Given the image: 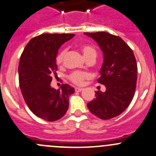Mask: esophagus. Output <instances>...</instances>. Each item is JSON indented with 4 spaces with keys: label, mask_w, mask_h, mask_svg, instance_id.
<instances>
[{
    "label": "esophagus",
    "mask_w": 156,
    "mask_h": 156,
    "mask_svg": "<svg viewBox=\"0 0 156 156\" xmlns=\"http://www.w3.org/2000/svg\"><path fill=\"white\" fill-rule=\"evenodd\" d=\"M75 92H81L83 90V89L82 88H80V87H75Z\"/></svg>",
    "instance_id": "esophagus-1"
}]
</instances>
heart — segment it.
Segmentation results:
<instances>
[{
    "instance_id": "1",
    "label": "heart",
    "mask_w": 156,
    "mask_h": 156,
    "mask_svg": "<svg viewBox=\"0 0 156 156\" xmlns=\"http://www.w3.org/2000/svg\"><path fill=\"white\" fill-rule=\"evenodd\" d=\"M81 52H82L83 57L86 60L90 58H95L96 57V49L93 48V46L89 45H81ZM66 55V50L60 51V53L57 55L56 57V62L57 64H61L63 61ZM89 78V75L88 73H84V72H79V71H75L74 72L69 75V79L72 82L77 85H81L83 83L85 79Z\"/></svg>"
}]
</instances>
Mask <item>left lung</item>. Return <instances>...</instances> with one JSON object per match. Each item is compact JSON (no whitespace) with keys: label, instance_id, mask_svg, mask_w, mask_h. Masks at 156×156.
I'll return each instance as SVG.
<instances>
[{"label":"left lung","instance_id":"1","mask_svg":"<svg viewBox=\"0 0 156 156\" xmlns=\"http://www.w3.org/2000/svg\"><path fill=\"white\" fill-rule=\"evenodd\" d=\"M94 39L103 53L98 82L106 90L97 91L87 108L95 116L109 119L122 114L134 97L137 66L133 51L119 37L107 32L84 33Z\"/></svg>","mask_w":156,"mask_h":156}]
</instances>
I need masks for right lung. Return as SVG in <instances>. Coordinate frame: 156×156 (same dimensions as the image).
<instances>
[{"instance_id":"obj_1","label":"right lung","mask_w":156,"mask_h":156,"mask_svg":"<svg viewBox=\"0 0 156 156\" xmlns=\"http://www.w3.org/2000/svg\"><path fill=\"white\" fill-rule=\"evenodd\" d=\"M75 34H43L31 39L23 51L19 64V87L26 104L36 116L49 122L63 117L69 108V98L75 89L62 84L51 87L56 75L59 48Z\"/></svg>"}]
</instances>
